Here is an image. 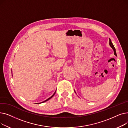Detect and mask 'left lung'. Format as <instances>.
I'll use <instances>...</instances> for the list:
<instances>
[{"label":"left lung","mask_w":128,"mask_h":128,"mask_svg":"<svg viewBox=\"0 0 128 128\" xmlns=\"http://www.w3.org/2000/svg\"><path fill=\"white\" fill-rule=\"evenodd\" d=\"M110 46L112 47V49H113V50H114V54H115V56H117V54H116V49H115V47H114V46L112 43V42L111 40H110Z\"/></svg>","instance_id":"8db88e82"}]
</instances>
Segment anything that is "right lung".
Listing matches in <instances>:
<instances>
[{"instance_id":"obj_1","label":"right lung","mask_w":128,"mask_h":128,"mask_svg":"<svg viewBox=\"0 0 128 128\" xmlns=\"http://www.w3.org/2000/svg\"><path fill=\"white\" fill-rule=\"evenodd\" d=\"M56 92H55L54 93V94H53V95H52V96H51V97H50L49 98H48V99H47V100H44V102H42V103H43V102H45L47 101V100H50V99L51 98H52V97H53V96H54V94H55V93H56Z\"/></svg>"}]
</instances>
